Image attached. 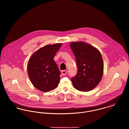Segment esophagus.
<instances>
[{
    "label": "esophagus",
    "mask_w": 129,
    "mask_h": 129,
    "mask_svg": "<svg viewBox=\"0 0 129 129\" xmlns=\"http://www.w3.org/2000/svg\"><path fill=\"white\" fill-rule=\"evenodd\" d=\"M67 70H63V71H61V74L63 75H66V74H67Z\"/></svg>",
    "instance_id": "obj_1"
}]
</instances>
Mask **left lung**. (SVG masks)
Segmentation results:
<instances>
[{
    "instance_id": "obj_1",
    "label": "left lung",
    "mask_w": 129,
    "mask_h": 129,
    "mask_svg": "<svg viewBox=\"0 0 129 129\" xmlns=\"http://www.w3.org/2000/svg\"><path fill=\"white\" fill-rule=\"evenodd\" d=\"M71 48L75 56L77 73L71 78L74 87L87 92L100 82L104 70L102 57L98 49L83 42H72Z\"/></svg>"
}]
</instances>
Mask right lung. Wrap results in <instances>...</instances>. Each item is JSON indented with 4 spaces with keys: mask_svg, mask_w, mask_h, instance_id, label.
I'll list each match as a JSON object with an SVG mask.
<instances>
[{
    "mask_svg": "<svg viewBox=\"0 0 129 129\" xmlns=\"http://www.w3.org/2000/svg\"><path fill=\"white\" fill-rule=\"evenodd\" d=\"M61 45V43L46 45L38 50L28 62L29 77L39 90L49 92L58 86L60 72L54 58Z\"/></svg>",
    "mask_w": 129,
    "mask_h": 129,
    "instance_id": "right-lung-1",
    "label": "right lung"
}]
</instances>
